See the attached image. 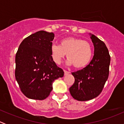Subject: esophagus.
Returning a JSON list of instances; mask_svg holds the SVG:
<instances>
[{
	"label": "esophagus",
	"instance_id": "34e87169",
	"mask_svg": "<svg viewBox=\"0 0 124 124\" xmlns=\"http://www.w3.org/2000/svg\"><path fill=\"white\" fill-rule=\"evenodd\" d=\"M71 73V72H70V71H67V70H64V74L65 75H68L69 74Z\"/></svg>",
	"mask_w": 124,
	"mask_h": 124
}]
</instances>
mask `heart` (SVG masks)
I'll use <instances>...</instances> for the list:
<instances>
[{
	"label": "heart",
	"mask_w": 124,
	"mask_h": 124,
	"mask_svg": "<svg viewBox=\"0 0 124 124\" xmlns=\"http://www.w3.org/2000/svg\"><path fill=\"white\" fill-rule=\"evenodd\" d=\"M67 54V64L82 68L89 64L92 59L93 50L89 42L80 38L68 37L60 41L59 45L51 47V55L56 64H61Z\"/></svg>",
	"instance_id": "heart-1"
}]
</instances>
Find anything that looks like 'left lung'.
Masks as SVG:
<instances>
[{"label":"left lung","mask_w":124,"mask_h":124,"mask_svg":"<svg viewBox=\"0 0 124 124\" xmlns=\"http://www.w3.org/2000/svg\"><path fill=\"white\" fill-rule=\"evenodd\" d=\"M94 46V55L88 65L72 72L75 82L70 92L78 101L90 100L98 97L102 91L109 74L110 56L103 41L91 34Z\"/></svg>","instance_id":"8db88e82"}]
</instances>
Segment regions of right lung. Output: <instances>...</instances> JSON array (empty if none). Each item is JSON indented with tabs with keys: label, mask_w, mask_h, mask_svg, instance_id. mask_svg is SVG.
Instances as JSON below:
<instances>
[{
	"label": "right lung",
	"mask_w": 124,
	"mask_h": 124,
	"mask_svg": "<svg viewBox=\"0 0 124 124\" xmlns=\"http://www.w3.org/2000/svg\"><path fill=\"white\" fill-rule=\"evenodd\" d=\"M53 32L40 31L20 44L16 55L15 77L26 97L42 100L53 89V83L64 72L56 65L51 55Z\"/></svg>",
	"instance_id": "obj_1"
}]
</instances>
